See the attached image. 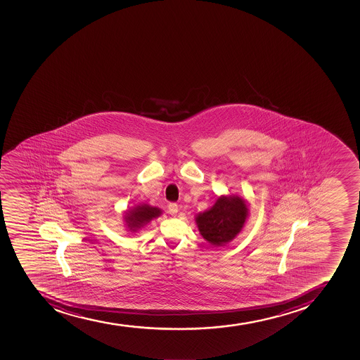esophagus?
<instances>
[{
  "mask_svg": "<svg viewBox=\"0 0 360 360\" xmlns=\"http://www.w3.org/2000/svg\"><path fill=\"white\" fill-rule=\"evenodd\" d=\"M168 212L172 214V216H176L177 212H179V205L176 204V202H170L168 205Z\"/></svg>",
  "mask_w": 360,
  "mask_h": 360,
  "instance_id": "obj_1",
  "label": "esophagus"
}]
</instances>
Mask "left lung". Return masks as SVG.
Wrapping results in <instances>:
<instances>
[{
  "mask_svg": "<svg viewBox=\"0 0 360 360\" xmlns=\"http://www.w3.org/2000/svg\"><path fill=\"white\" fill-rule=\"evenodd\" d=\"M248 211L246 200L239 195H220L211 209L197 214L195 224L206 241L224 246L241 232Z\"/></svg>",
  "mask_w": 360,
  "mask_h": 360,
  "instance_id": "obj_1",
  "label": "left lung"
}]
</instances>
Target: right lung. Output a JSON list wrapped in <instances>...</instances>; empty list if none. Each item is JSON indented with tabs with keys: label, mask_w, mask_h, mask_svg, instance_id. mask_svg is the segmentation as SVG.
Returning a JSON list of instances; mask_svg holds the SVG:
<instances>
[{
	"label": "right lung",
	"mask_w": 360,
	"mask_h": 360,
	"mask_svg": "<svg viewBox=\"0 0 360 360\" xmlns=\"http://www.w3.org/2000/svg\"><path fill=\"white\" fill-rule=\"evenodd\" d=\"M162 211L158 207L143 204V205H137L136 207L127 211L124 213V221L126 226L130 232H137L141 230L144 225L150 223L151 220L161 216Z\"/></svg>",
	"instance_id": "obj_1"
}]
</instances>
